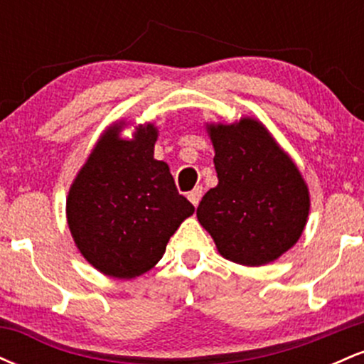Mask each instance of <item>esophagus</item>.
Instances as JSON below:
<instances>
[{
	"label": "esophagus",
	"instance_id": "34e87169",
	"mask_svg": "<svg viewBox=\"0 0 364 364\" xmlns=\"http://www.w3.org/2000/svg\"><path fill=\"white\" fill-rule=\"evenodd\" d=\"M202 195H203V188L202 186H195L193 190L188 193V200H190V202L193 203L195 207H198L200 200H202Z\"/></svg>",
	"mask_w": 364,
	"mask_h": 364
}]
</instances>
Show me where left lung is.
Instances as JSON below:
<instances>
[{"instance_id": "obj_1", "label": "left lung", "mask_w": 364, "mask_h": 364, "mask_svg": "<svg viewBox=\"0 0 364 364\" xmlns=\"http://www.w3.org/2000/svg\"><path fill=\"white\" fill-rule=\"evenodd\" d=\"M215 188L196 208L198 223L228 260L258 267L292 248L310 212L308 186L260 121L208 124Z\"/></svg>"}]
</instances>
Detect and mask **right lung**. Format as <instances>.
<instances>
[{
	"mask_svg": "<svg viewBox=\"0 0 364 364\" xmlns=\"http://www.w3.org/2000/svg\"><path fill=\"white\" fill-rule=\"evenodd\" d=\"M123 123L104 132L78 171L66 219L75 245L99 272L118 279L145 274L195 207L178 193L169 166L154 159L157 128L140 124L132 140Z\"/></svg>",
	"mask_w": 364,
	"mask_h": 364,
	"instance_id": "1",
	"label": "right lung"
}]
</instances>
